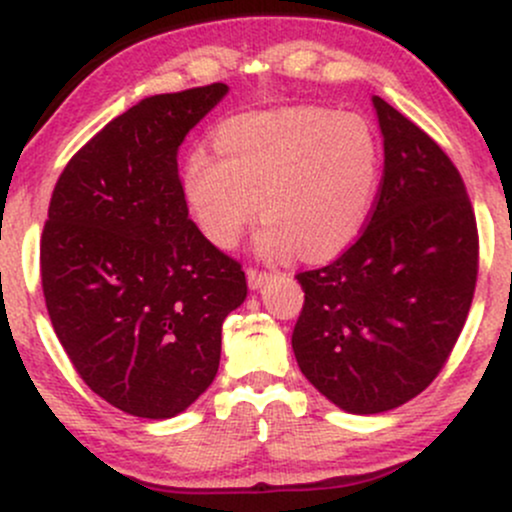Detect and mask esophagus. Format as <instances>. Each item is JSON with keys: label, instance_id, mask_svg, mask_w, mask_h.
<instances>
[{"label": "esophagus", "instance_id": "1", "mask_svg": "<svg viewBox=\"0 0 512 512\" xmlns=\"http://www.w3.org/2000/svg\"><path fill=\"white\" fill-rule=\"evenodd\" d=\"M245 274H248V286H250L252 291L262 289V286L269 281V274H267V272H260V269H252V267H250Z\"/></svg>", "mask_w": 512, "mask_h": 512}]
</instances>
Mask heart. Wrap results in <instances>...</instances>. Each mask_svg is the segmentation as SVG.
<instances>
[{
  "instance_id": "obj_1",
  "label": "heart",
  "mask_w": 512,
  "mask_h": 512,
  "mask_svg": "<svg viewBox=\"0 0 512 512\" xmlns=\"http://www.w3.org/2000/svg\"><path fill=\"white\" fill-rule=\"evenodd\" d=\"M216 149L190 151L182 190L199 231L233 248L260 216L257 252L281 260L337 255L366 226L380 185V144L363 117L286 108L233 117Z\"/></svg>"
}]
</instances>
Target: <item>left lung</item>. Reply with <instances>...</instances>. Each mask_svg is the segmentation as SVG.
<instances>
[{"instance_id": "obj_1", "label": "left lung", "mask_w": 512, "mask_h": 512, "mask_svg": "<svg viewBox=\"0 0 512 512\" xmlns=\"http://www.w3.org/2000/svg\"><path fill=\"white\" fill-rule=\"evenodd\" d=\"M385 168L366 231L339 260L296 276L298 368L349 414H380L424 392L448 361L474 298L477 219L431 137L373 96Z\"/></svg>"}]
</instances>
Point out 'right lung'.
Here are the masks:
<instances>
[{
    "instance_id": "obj_1",
    "label": "right lung",
    "mask_w": 512,
    "mask_h": 512,
    "mask_svg": "<svg viewBox=\"0 0 512 512\" xmlns=\"http://www.w3.org/2000/svg\"><path fill=\"white\" fill-rule=\"evenodd\" d=\"M226 84L161 93L117 115L62 170L40 240L57 339L84 383L142 419H173L214 383L245 272L190 221L187 132Z\"/></svg>"
}]
</instances>
